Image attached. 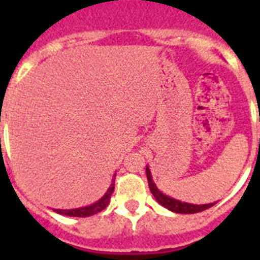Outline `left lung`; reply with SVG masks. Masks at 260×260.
I'll use <instances>...</instances> for the list:
<instances>
[{"instance_id":"obj_1","label":"left lung","mask_w":260,"mask_h":260,"mask_svg":"<svg viewBox=\"0 0 260 260\" xmlns=\"http://www.w3.org/2000/svg\"><path fill=\"white\" fill-rule=\"evenodd\" d=\"M146 174H147V179H148V186H150L151 193H152V196L155 197V200H156L160 205L165 206L166 209L174 212V213H182V214L198 213V212L209 209V208H212L214 204H217V202H210V204H201V205H197V204H189V202L179 201V200H177V198L166 196V194L162 193V191L158 189V186L155 185L154 179H152V175H151L150 167L148 166L146 167Z\"/></svg>"}]
</instances>
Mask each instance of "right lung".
<instances>
[{"label": "right lung", "mask_w": 260, "mask_h": 260, "mask_svg": "<svg viewBox=\"0 0 260 260\" xmlns=\"http://www.w3.org/2000/svg\"><path fill=\"white\" fill-rule=\"evenodd\" d=\"M114 177L116 174L113 175V179H112V183L106 190V193L102 196L98 201L93 202L87 206H82V208H77V209H52L54 212L59 214H63V216H70V217H89V216H93L95 213H100L101 210H104L106 206L109 205L110 202V196L113 194L114 191Z\"/></svg>", "instance_id": "right-lung-1"}]
</instances>
